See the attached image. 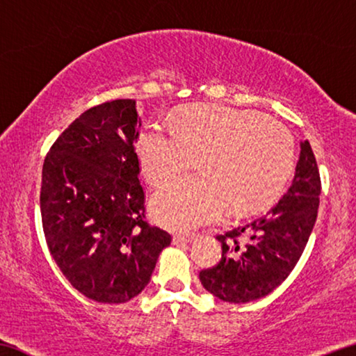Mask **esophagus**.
Wrapping results in <instances>:
<instances>
[{
  "label": "esophagus",
  "instance_id": "esophagus-1",
  "mask_svg": "<svg viewBox=\"0 0 356 356\" xmlns=\"http://www.w3.org/2000/svg\"><path fill=\"white\" fill-rule=\"evenodd\" d=\"M193 236L192 235H176L172 238L174 245H182V243H192Z\"/></svg>",
  "mask_w": 356,
  "mask_h": 356
}]
</instances>
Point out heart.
<instances>
[{
    "mask_svg": "<svg viewBox=\"0 0 356 356\" xmlns=\"http://www.w3.org/2000/svg\"><path fill=\"white\" fill-rule=\"evenodd\" d=\"M137 156L148 182L168 184L203 155V176L185 177L152 198V216L164 229L190 232L235 211L257 209L275 198L293 168L289 132L256 111L203 104L182 110L174 127L158 121L137 137Z\"/></svg>",
    "mask_w": 356,
    "mask_h": 356,
    "instance_id": "heart-1",
    "label": "heart"
}]
</instances>
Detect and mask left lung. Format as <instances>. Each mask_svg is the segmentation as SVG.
<instances>
[{"mask_svg": "<svg viewBox=\"0 0 356 356\" xmlns=\"http://www.w3.org/2000/svg\"><path fill=\"white\" fill-rule=\"evenodd\" d=\"M321 182L309 140L300 142L296 172L280 201L257 219L217 236L222 259L200 272L203 288L217 299L246 304L261 299L293 272L314 230Z\"/></svg>", "mask_w": 356, "mask_h": 356, "instance_id": "8db88e82", "label": "left lung"}]
</instances>
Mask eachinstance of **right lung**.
<instances>
[{
	"mask_svg": "<svg viewBox=\"0 0 356 356\" xmlns=\"http://www.w3.org/2000/svg\"><path fill=\"white\" fill-rule=\"evenodd\" d=\"M136 100L84 111L42 164L40 208L60 272L88 299L124 304L152 278L171 235L145 222Z\"/></svg>",
	"mask_w": 356,
	"mask_h": 356,
	"instance_id": "add662e5",
	"label": "right lung"
}]
</instances>
